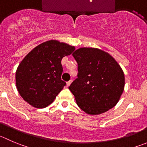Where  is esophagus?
<instances>
[{"instance_id":"1","label":"esophagus","mask_w":147,"mask_h":147,"mask_svg":"<svg viewBox=\"0 0 147 147\" xmlns=\"http://www.w3.org/2000/svg\"><path fill=\"white\" fill-rule=\"evenodd\" d=\"M71 82H72V80H69V81H68V82H67V87H69V85H70Z\"/></svg>"}]
</instances>
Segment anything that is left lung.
Returning <instances> with one entry per match:
<instances>
[{
    "label": "left lung",
    "instance_id": "1",
    "mask_svg": "<svg viewBox=\"0 0 147 147\" xmlns=\"http://www.w3.org/2000/svg\"><path fill=\"white\" fill-rule=\"evenodd\" d=\"M72 56L78 78L70 86L77 104L88 114L98 115L113 108L124 90V74L113 57L97 48H80Z\"/></svg>",
    "mask_w": 147,
    "mask_h": 147
}]
</instances>
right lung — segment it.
Returning a JSON list of instances; mask_svg holds the SVG:
<instances>
[{
    "instance_id": "right-lung-1",
    "label": "right lung",
    "mask_w": 147,
    "mask_h": 147,
    "mask_svg": "<svg viewBox=\"0 0 147 147\" xmlns=\"http://www.w3.org/2000/svg\"><path fill=\"white\" fill-rule=\"evenodd\" d=\"M75 47L49 40L36 47L18 65L16 84L20 95L32 106L44 108L52 103L66 82L61 80V61Z\"/></svg>"
}]
</instances>
